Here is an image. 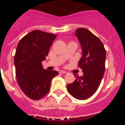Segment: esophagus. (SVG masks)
<instances>
[{
  "mask_svg": "<svg viewBox=\"0 0 125 125\" xmlns=\"http://www.w3.org/2000/svg\"><path fill=\"white\" fill-rule=\"evenodd\" d=\"M60 73L62 74H65V73H67V72L64 71H60Z\"/></svg>",
  "mask_w": 125,
  "mask_h": 125,
  "instance_id": "1",
  "label": "esophagus"
}]
</instances>
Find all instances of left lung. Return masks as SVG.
<instances>
[{
	"label": "left lung",
	"instance_id": "obj_1",
	"mask_svg": "<svg viewBox=\"0 0 125 125\" xmlns=\"http://www.w3.org/2000/svg\"><path fill=\"white\" fill-rule=\"evenodd\" d=\"M82 48V56L78 66L83 75L76 77L67 85L68 92L79 100L91 97L99 86L105 71L106 50L100 40L91 31L78 28L75 33Z\"/></svg>",
	"mask_w": 125,
	"mask_h": 125
}]
</instances>
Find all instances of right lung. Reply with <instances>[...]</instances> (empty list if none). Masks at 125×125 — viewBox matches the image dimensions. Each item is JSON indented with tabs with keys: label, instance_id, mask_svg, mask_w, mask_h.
Masks as SVG:
<instances>
[{
	"label": "right lung",
	"instance_id": "add662e5",
	"mask_svg": "<svg viewBox=\"0 0 125 125\" xmlns=\"http://www.w3.org/2000/svg\"><path fill=\"white\" fill-rule=\"evenodd\" d=\"M56 36L35 30L21 39L17 46L14 58L17 81L23 92L33 100L48 94L51 81L58 74L56 71L43 69L42 64Z\"/></svg>",
	"mask_w": 125,
	"mask_h": 125
}]
</instances>
